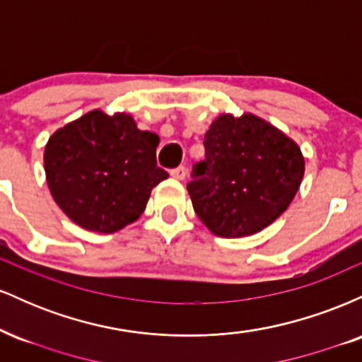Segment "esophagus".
<instances>
[{"label":"esophagus","instance_id":"obj_1","mask_svg":"<svg viewBox=\"0 0 362 362\" xmlns=\"http://www.w3.org/2000/svg\"><path fill=\"white\" fill-rule=\"evenodd\" d=\"M172 177L177 178V180H184V178L187 177L185 167H178L175 170H172Z\"/></svg>","mask_w":362,"mask_h":362}]
</instances>
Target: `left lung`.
<instances>
[{
  "mask_svg": "<svg viewBox=\"0 0 362 362\" xmlns=\"http://www.w3.org/2000/svg\"><path fill=\"white\" fill-rule=\"evenodd\" d=\"M206 160L189 182L195 214L221 238L259 233L288 209L305 175L301 148L281 129L245 112L221 114L204 136Z\"/></svg>",
  "mask_w": 362,
  "mask_h": 362,
  "instance_id": "left-lung-1",
  "label": "left lung"
}]
</instances>
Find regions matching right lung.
I'll return each mask as SVG.
<instances>
[{
	"instance_id": "obj_1",
	"label": "right lung",
	"mask_w": 362,
	"mask_h": 362,
	"mask_svg": "<svg viewBox=\"0 0 362 362\" xmlns=\"http://www.w3.org/2000/svg\"><path fill=\"white\" fill-rule=\"evenodd\" d=\"M160 138L139 131L126 112L91 110L57 129L44 149L54 201L78 226L115 233L143 214L153 187L168 178L156 167Z\"/></svg>"
}]
</instances>
